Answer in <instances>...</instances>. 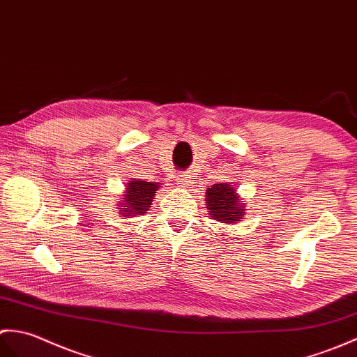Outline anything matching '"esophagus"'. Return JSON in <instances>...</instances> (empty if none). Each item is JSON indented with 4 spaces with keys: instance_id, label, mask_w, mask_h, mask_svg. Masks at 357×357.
Returning <instances> with one entry per match:
<instances>
[{
    "instance_id": "esophagus-1",
    "label": "esophagus",
    "mask_w": 357,
    "mask_h": 357,
    "mask_svg": "<svg viewBox=\"0 0 357 357\" xmlns=\"http://www.w3.org/2000/svg\"><path fill=\"white\" fill-rule=\"evenodd\" d=\"M177 181H178V186H181V188H188V186H191V183H192V180L189 176H178Z\"/></svg>"
}]
</instances>
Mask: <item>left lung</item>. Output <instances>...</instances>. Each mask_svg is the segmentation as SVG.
I'll return each mask as SVG.
<instances>
[{"label": "left lung", "mask_w": 357, "mask_h": 357, "mask_svg": "<svg viewBox=\"0 0 357 357\" xmlns=\"http://www.w3.org/2000/svg\"><path fill=\"white\" fill-rule=\"evenodd\" d=\"M232 183H215L206 189V208L209 217L225 225L238 223L245 215V204Z\"/></svg>", "instance_id": "8db88e82"}]
</instances>
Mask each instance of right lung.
Instances as JSON below:
<instances>
[{"label": "right lung", "instance_id": "obj_1", "mask_svg": "<svg viewBox=\"0 0 357 357\" xmlns=\"http://www.w3.org/2000/svg\"><path fill=\"white\" fill-rule=\"evenodd\" d=\"M160 185L162 183H155V181H144L139 178L130 180L122 195L123 199L117 202V209L121 217L132 218L144 215L151 208L155 191L160 188Z\"/></svg>", "mask_w": 357, "mask_h": 357}]
</instances>
